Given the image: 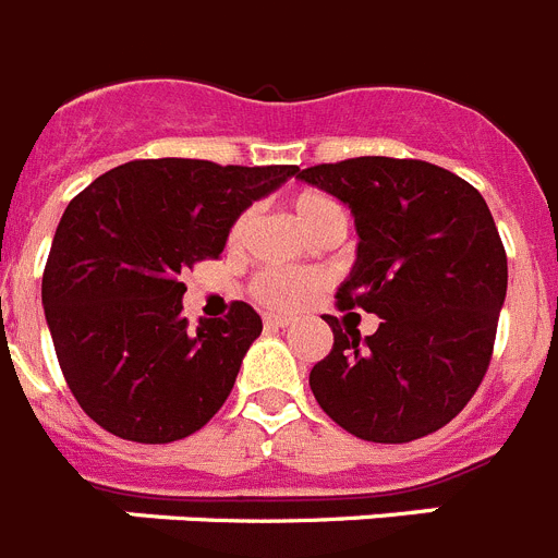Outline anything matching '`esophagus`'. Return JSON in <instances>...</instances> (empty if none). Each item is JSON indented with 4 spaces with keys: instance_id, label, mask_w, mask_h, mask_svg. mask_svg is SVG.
Returning a JSON list of instances; mask_svg holds the SVG:
<instances>
[{
    "instance_id": "esophagus-1",
    "label": "esophagus",
    "mask_w": 558,
    "mask_h": 558,
    "mask_svg": "<svg viewBox=\"0 0 558 558\" xmlns=\"http://www.w3.org/2000/svg\"><path fill=\"white\" fill-rule=\"evenodd\" d=\"M293 318L282 316V313H265V325L268 327H288Z\"/></svg>"
}]
</instances>
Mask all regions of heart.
Masks as SVG:
<instances>
[{"instance_id":"heart-1","label":"heart","mask_w":558,"mask_h":558,"mask_svg":"<svg viewBox=\"0 0 558 558\" xmlns=\"http://www.w3.org/2000/svg\"><path fill=\"white\" fill-rule=\"evenodd\" d=\"M293 208V217H296L299 228H302L307 236L318 231V228L325 226L327 220L332 217H344L341 206H338L336 199L327 197L322 192H302L293 197L290 203ZM254 226V211H242L236 220H233L231 231H228V245L240 247L242 240L247 236ZM316 290V282L307 279V276H293V274H282V270H265L254 279L251 284V293H254L256 302H262L265 307H274V311H293L299 304H304L311 299V293Z\"/></svg>"}]
</instances>
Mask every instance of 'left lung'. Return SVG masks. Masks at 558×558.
<instances>
[{
    "label": "left lung",
    "mask_w": 558,
    "mask_h": 558,
    "mask_svg": "<svg viewBox=\"0 0 558 558\" xmlns=\"http://www.w3.org/2000/svg\"><path fill=\"white\" fill-rule=\"evenodd\" d=\"M350 206L359 256L336 299L380 318L332 327L311 369L318 407L350 435L409 442L463 412L492 364L508 259L483 194L426 160L350 157L296 171Z\"/></svg>",
    "instance_id": "left-lung-1"
}]
</instances>
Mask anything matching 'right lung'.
Listing matches in <instances>:
<instances>
[{
    "mask_svg": "<svg viewBox=\"0 0 558 558\" xmlns=\"http://www.w3.org/2000/svg\"><path fill=\"white\" fill-rule=\"evenodd\" d=\"M299 166L130 160L70 199L52 236L41 304L66 387L116 437L171 442L206 426L262 332L233 302L226 318H183L180 274L217 259L233 220Z\"/></svg>",
    "mask_w": 558,
    "mask_h": 558,
    "instance_id": "obj_1",
    "label": "right lung"
}]
</instances>
